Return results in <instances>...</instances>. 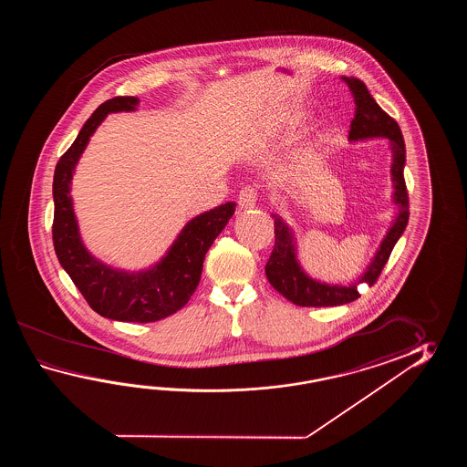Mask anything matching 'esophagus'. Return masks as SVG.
<instances>
[{"label":"esophagus","instance_id":"1","mask_svg":"<svg viewBox=\"0 0 467 467\" xmlns=\"http://www.w3.org/2000/svg\"><path fill=\"white\" fill-rule=\"evenodd\" d=\"M257 190L254 187H244L238 192V207L244 210L254 209L257 203Z\"/></svg>","mask_w":467,"mask_h":467}]
</instances>
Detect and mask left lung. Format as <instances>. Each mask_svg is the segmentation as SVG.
Listing matches in <instances>:
<instances>
[{"label":"left lung","instance_id":"left-lung-1","mask_svg":"<svg viewBox=\"0 0 467 467\" xmlns=\"http://www.w3.org/2000/svg\"><path fill=\"white\" fill-rule=\"evenodd\" d=\"M348 89L356 101V115L350 121L348 140L358 141L368 139H388L389 147L392 151V187H394V203L397 205L396 219L392 227L389 229L388 235L382 240L380 247L376 252V257L370 262L368 270L350 285H330L308 277L300 267L297 260V248L294 242V234L288 229L284 220L274 217L275 225V245L270 254L265 275L270 285L282 294L284 297L294 302L300 307H334L344 306L358 296V284L374 285L384 265L388 264L389 255L397 244V240L404 234L407 222H409V195H407L406 180H404V165H406V145L402 139V131L399 129L396 119L389 117L384 109H380L378 101L372 99L368 87L358 78H348Z\"/></svg>","mask_w":467,"mask_h":467}]
</instances>
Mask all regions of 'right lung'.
<instances>
[{
	"label": "right lung",
	"instance_id": "1",
	"mask_svg": "<svg viewBox=\"0 0 467 467\" xmlns=\"http://www.w3.org/2000/svg\"><path fill=\"white\" fill-rule=\"evenodd\" d=\"M137 97H115L101 103L87 119L70 149L61 155L53 177V245L81 296L101 317L119 322H157L189 302L199 285L205 254L235 212L227 202L190 220L165 257L153 267L125 272L109 267L89 254L79 237L70 190L73 171L89 137L109 113L137 109Z\"/></svg>",
	"mask_w": 467,
	"mask_h": 467
}]
</instances>
